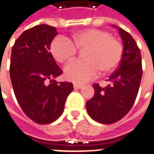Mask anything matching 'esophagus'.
<instances>
[{"instance_id":"1","label":"esophagus","mask_w":154,"mask_h":154,"mask_svg":"<svg viewBox=\"0 0 154 154\" xmlns=\"http://www.w3.org/2000/svg\"><path fill=\"white\" fill-rule=\"evenodd\" d=\"M73 87L74 88H78V89H80V88H82V84H77V83H74L73 84Z\"/></svg>"}]
</instances>
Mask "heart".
<instances>
[{
	"instance_id": "obj_1",
	"label": "heart",
	"mask_w": 154,
	"mask_h": 154,
	"mask_svg": "<svg viewBox=\"0 0 154 154\" xmlns=\"http://www.w3.org/2000/svg\"><path fill=\"white\" fill-rule=\"evenodd\" d=\"M83 51L86 60L72 62L65 68L68 80L85 82L95 77L100 71L108 73L119 65L123 48L119 41L107 31L99 29H86L74 33L72 41L65 36H56L50 44L52 55L60 63L71 61L78 49Z\"/></svg>"
}]
</instances>
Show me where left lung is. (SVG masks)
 <instances>
[{"mask_svg":"<svg viewBox=\"0 0 154 154\" xmlns=\"http://www.w3.org/2000/svg\"><path fill=\"white\" fill-rule=\"evenodd\" d=\"M124 52L119 68L109 77V84L101 88L94 83V95L87 101L88 115L94 121L110 125L123 119L135 103L142 77L140 48L130 33L119 29Z\"/></svg>","mask_w":154,"mask_h":154,"instance_id":"1","label":"left lung"}]
</instances>
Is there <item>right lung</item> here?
Masks as SVG:
<instances>
[{
    "instance_id": "obj_1",
    "label": "right lung",
    "mask_w": 154,
    "mask_h": 154,
    "mask_svg": "<svg viewBox=\"0 0 154 154\" xmlns=\"http://www.w3.org/2000/svg\"><path fill=\"white\" fill-rule=\"evenodd\" d=\"M57 34L55 27L36 25L20 35L12 48L10 78L14 94L26 116L40 125L50 124L63 113L73 89L72 82L54 79L45 84L63 72L49 52Z\"/></svg>"
}]
</instances>
